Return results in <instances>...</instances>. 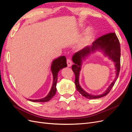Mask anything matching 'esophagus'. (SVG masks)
I'll return each instance as SVG.
<instances>
[{"mask_svg":"<svg viewBox=\"0 0 132 132\" xmlns=\"http://www.w3.org/2000/svg\"><path fill=\"white\" fill-rule=\"evenodd\" d=\"M67 63L68 67H71V65H72V62H71V59H67Z\"/></svg>","mask_w":132,"mask_h":132,"instance_id":"1","label":"esophagus"}]
</instances>
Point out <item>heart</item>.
I'll use <instances>...</instances> for the list:
<instances>
[{
    "mask_svg": "<svg viewBox=\"0 0 132 132\" xmlns=\"http://www.w3.org/2000/svg\"><path fill=\"white\" fill-rule=\"evenodd\" d=\"M93 31L91 28H89L87 29L86 31L83 34L82 36L79 39V41L78 43V47L79 48H81L84 45H85V43L88 41L90 38L91 37L92 35H93Z\"/></svg>",
    "mask_w": 132,
    "mask_h": 132,
    "instance_id": "b5f03b06",
    "label": "heart"
}]
</instances>
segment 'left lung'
Masks as SVG:
<instances>
[{
	"label": "left lung",
	"instance_id": "8db88e82",
	"mask_svg": "<svg viewBox=\"0 0 132 132\" xmlns=\"http://www.w3.org/2000/svg\"><path fill=\"white\" fill-rule=\"evenodd\" d=\"M97 50H102L105 55L109 56L115 63V66L117 69V77L114 81L111 83L104 93L100 95L95 96L87 94L81 88L79 85L78 77L79 71L81 70L82 59H84L91 51L93 52ZM120 58V43H119L118 39L114 32H111L102 36L96 39L91 46H87L84 48L75 53L72 57V60L74 64L72 65L71 68L75 74V84L76 85V88L79 91V93L83 96L89 99L101 98L109 94L118 77L121 67Z\"/></svg>",
	"mask_w": 132,
	"mask_h": 132
}]
</instances>
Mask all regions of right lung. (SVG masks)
I'll return each mask as SVG.
<instances>
[{
    "mask_svg": "<svg viewBox=\"0 0 132 132\" xmlns=\"http://www.w3.org/2000/svg\"><path fill=\"white\" fill-rule=\"evenodd\" d=\"M67 60L65 56H61L59 58L54 59L52 62L51 65V71L53 76V82L51 90H50L49 94H48L45 97L38 99V100H31L29 99L30 101L32 102H45L49 101L52 98L56 93V84L57 82V77L58 71L63 69V68L67 67Z\"/></svg>",
    "mask_w": 132,
    "mask_h": 132,
    "instance_id": "add662e5",
    "label": "right lung"
}]
</instances>
